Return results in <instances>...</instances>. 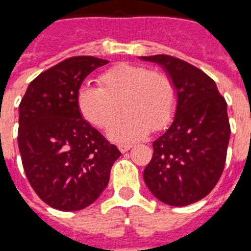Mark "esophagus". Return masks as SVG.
<instances>
[{"mask_svg": "<svg viewBox=\"0 0 251 251\" xmlns=\"http://www.w3.org/2000/svg\"><path fill=\"white\" fill-rule=\"evenodd\" d=\"M118 148H119L120 152H122V153H126V152H128L129 149H131L132 145H131V144H120V145H119V147H118Z\"/></svg>", "mask_w": 251, "mask_h": 251, "instance_id": "1", "label": "esophagus"}]
</instances>
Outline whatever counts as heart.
I'll return each instance as SVG.
<instances>
[{"label": "heart", "instance_id": "b5f03b06", "mask_svg": "<svg viewBox=\"0 0 251 251\" xmlns=\"http://www.w3.org/2000/svg\"><path fill=\"white\" fill-rule=\"evenodd\" d=\"M99 86L85 83L79 87L78 108L85 119L98 128L114 122L123 100L127 112L108 129L116 143L144 139L152 131L166 127L176 106V87L168 75L136 64L122 63L98 78Z\"/></svg>", "mask_w": 251, "mask_h": 251}]
</instances>
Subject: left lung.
Instances as JSON below:
<instances>
[{
    "instance_id": "1",
    "label": "left lung",
    "mask_w": 251,
    "mask_h": 251,
    "mask_svg": "<svg viewBox=\"0 0 251 251\" xmlns=\"http://www.w3.org/2000/svg\"><path fill=\"white\" fill-rule=\"evenodd\" d=\"M140 59L162 67L176 93L174 119L153 143L144 180L165 204H192L212 191L224 170L230 137L226 102L211 77L183 60L168 55Z\"/></svg>"
}]
</instances>
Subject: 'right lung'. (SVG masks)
<instances>
[{
  "mask_svg": "<svg viewBox=\"0 0 251 251\" xmlns=\"http://www.w3.org/2000/svg\"><path fill=\"white\" fill-rule=\"evenodd\" d=\"M108 61L75 56L31 81L19 104L18 147L40 199L60 211L89 207L107 187L119 149L82 118L81 83Z\"/></svg>",
  "mask_w": 251,
  "mask_h": 251,
  "instance_id": "right-lung-1",
  "label": "right lung"
}]
</instances>
